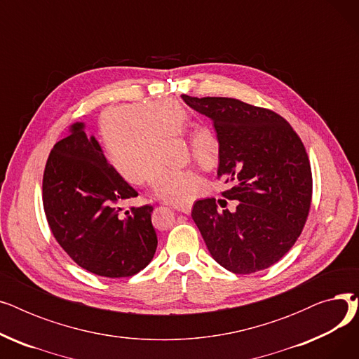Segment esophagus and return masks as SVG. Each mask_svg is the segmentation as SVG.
I'll return each mask as SVG.
<instances>
[{
    "mask_svg": "<svg viewBox=\"0 0 359 359\" xmlns=\"http://www.w3.org/2000/svg\"><path fill=\"white\" fill-rule=\"evenodd\" d=\"M173 208L177 210V211H180V212H183V214H191L192 205H191V203H187V205H175Z\"/></svg>",
    "mask_w": 359,
    "mask_h": 359,
    "instance_id": "1",
    "label": "esophagus"
}]
</instances>
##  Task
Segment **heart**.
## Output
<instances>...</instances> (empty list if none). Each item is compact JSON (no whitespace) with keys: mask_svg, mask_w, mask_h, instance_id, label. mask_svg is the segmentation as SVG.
Returning <instances> with one entry per match:
<instances>
[{"mask_svg":"<svg viewBox=\"0 0 359 359\" xmlns=\"http://www.w3.org/2000/svg\"><path fill=\"white\" fill-rule=\"evenodd\" d=\"M191 123L189 111L173 99L140 100L102 110L97 135L103 154L115 172L130 183L142 179L163 199L187 205L208 191L189 170L168 167L165 140L182 138ZM195 164L210 172L219 163L221 142L210 126L198 128L189 140Z\"/></svg>","mask_w":359,"mask_h":359,"instance_id":"b5f03b06","label":"heart"}]
</instances>
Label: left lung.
<instances>
[{
    "label": "left lung",
    "instance_id": "obj_1",
    "mask_svg": "<svg viewBox=\"0 0 359 359\" xmlns=\"http://www.w3.org/2000/svg\"><path fill=\"white\" fill-rule=\"evenodd\" d=\"M138 196L110 167L96 138L83 123L50 149L42 183L50 231L83 269L106 278H128L153 260L157 234L153 206L121 212L115 203Z\"/></svg>",
    "mask_w": 359,
    "mask_h": 359
}]
</instances>
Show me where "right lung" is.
I'll list each match as a JSON object with an SVG mask.
<instances>
[{
    "label": "right lung",
    "mask_w": 359,
    "mask_h": 359,
    "mask_svg": "<svg viewBox=\"0 0 359 359\" xmlns=\"http://www.w3.org/2000/svg\"><path fill=\"white\" fill-rule=\"evenodd\" d=\"M187 106L212 119L221 142L217 175L234 212L214 198L194 203L192 218L211 256L225 269L249 275L284 257L303 231L313 177L306 147L278 113L229 97H191Z\"/></svg>",
    "instance_id": "right-lung-1"
}]
</instances>
